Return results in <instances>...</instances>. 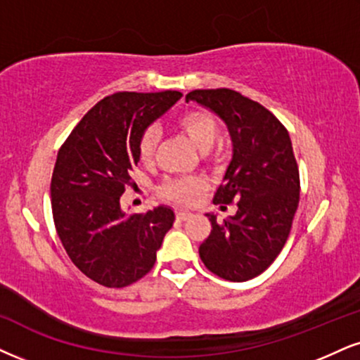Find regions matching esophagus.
Instances as JSON below:
<instances>
[{"instance_id": "obj_1", "label": "esophagus", "mask_w": 360, "mask_h": 360, "mask_svg": "<svg viewBox=\"0 0 360 360\" xmlns=\"http://www.w3.org/2000/svg\"><path fill=\"white\" fill-rule=\"evenodd\" d=\"M190 217H192V214H190V212H187V210H176V219L181 220V221L190 219Z\"/></svg>"}]
</instances>
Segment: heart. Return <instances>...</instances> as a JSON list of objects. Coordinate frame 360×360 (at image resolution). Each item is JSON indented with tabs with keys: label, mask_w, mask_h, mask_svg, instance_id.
<instances>
[{
	"label": "heart",
	"mask_w": 360,
	"mask_h": 360,
	"mask_svg": "<svg viewBox=\"0 0 360 360\" xmlns=\"http://www.w3.org/2000/svg\"><path fill=\"white\" fill-rule=\"evenodd\" d=\"M176 127L200 152L210 150L220 135L219 122L203 110H190L176 120ZM158 131L148 128L141 133L139 140V158L141 163L150 165L155 160L158 146ZM205 180L198 176H184V179H170L160 187V193L167 200L176 203H192L198 193L205 190Z\"/></svg>",
	"instance_id": "heart-1"
}]
</instances>
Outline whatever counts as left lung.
I'll list each match as a JSON object with an SVG mask.
<instances>
[{"mask_svg":"<svg viewBox=\"0 0 360 360\" xmlns=\"http://www.w3.org/2000/svg\"><path fill=\"white\" fill-rule=\"evenodd\" d=\"M197 101L219 115L229 128L233 155L214 203L235 202L237 214L217 221L198 248L205 267L230 282L257 277L285 245L299 207L300 179L285 127L265 106L229 88L193 90Z\"/></svg>","mask_w":360,"mask_h":360,"instance_id":"left-lung-1","label":"left lung"}]
</instances>
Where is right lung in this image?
<instances>
[{"instance_id": "add662e5", "label": "right lung", "mask_w": 360, "mask_h": 360, "mask_svg": "<svg viewBox=\"0 0 360 360\" xmlns=\"http://www.w3.org/2000/svg\"><path fill=\"white\" fill-rule=\"evenodd\" d=\"M180 98L172 90L105 96L58 152L50 187L58 237L73 264L100 285L122 288L140 281L172 229L170 207L128 215L120 197L140 162L141 133Z\"/></svg>"}]
</instances>
